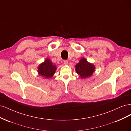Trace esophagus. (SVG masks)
Wrapping results in <instances>:
<instances>
[{"label": "esophagus", "instance_id": "esophagus-1", "mask_svg": "<svg viewBox=\"0 0 131 131\" xmlns=\"http://www.w3.org/2000/svg\"><path fill=\"white\" fill-rule=\"evenodd\" d=\"M64 64H66V65L68 64V61L67 60H66V61H64Z\"/></svg>", "mask_w": 131, "mask_h": 131}]
</instances>
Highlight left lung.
<instances>
[{"label": "left lung", "mask_w": 131, "mask_h": 131, "mask_svg": "<svg viewBox=\"0 0 131 131\" xmlns=\"http://www.w3.org/2000/svg\"><path fill=\"white\" fill-rule=\"evenodd\" d=\"M75 67V71L81 79H86L92 76L96 69L95 66L89 62L84 57L81 58Z\"/></svg>", "instance_id": "1"}]
</instances>
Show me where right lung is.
Returning <instances> with one entry per match:
<instances>
[{
	"instance_id": "right-lung-1",
	"label": "right lung",
	"mask_w": 131,
	"mask_h": 131,
	"mask_svg": "<svg viewBox=\"0 0 131 131\" xmlns=\"http://www.w3.org/2000/svg\"><path fill=\"white\" fill-rule=\"evenodd\" d=\"M38 73L44 79L51 78L57 70V67L48 58L38 67Z\"/></svg>"
}]
</instances>
